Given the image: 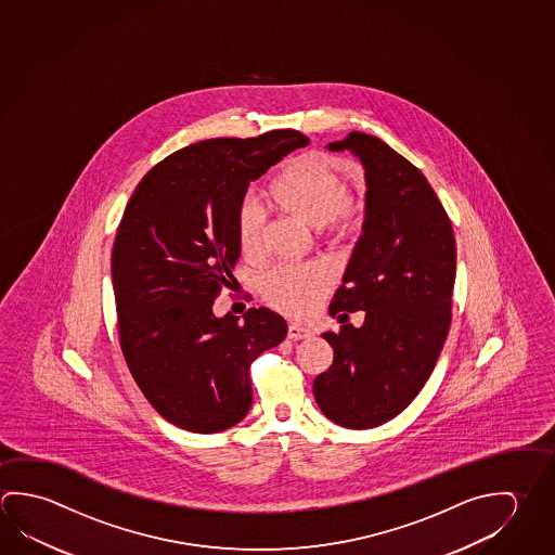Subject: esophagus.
Returning a JSON list of instances; mask_svg holds the SVG:
<instances>
[{
  "label": "esophagus",
  "instance_id": "obj_1",
  "mask_svg": "<svg viewBox=\"0 0 555 555\" xmlns=\"http://www.w3.org/2000/svg\"><path fill=\"white\" fill-rule=\"evenodd\" d=\"M308 337H311V331L308 327H301V325H296V323L288 325V339L300 340L308 339Z\"/></svg>",
  "mask_w": 555,
  "mask_h": 555
}]
</instances>
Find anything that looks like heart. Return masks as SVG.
<instances>
[{
    "label": "heart",
    "mask_w": 555,
    "mask_h": 555,
    "mask_svg": "<svg viewBox=\"0 0 555 555\" xmlns=\"http://www.w3.org/2000/svg\"><path fill=\"white\" fill-rule=\"evenodd\" d=\"M274 205L284 215L318 228L331 242H349L359 234L366 218V205L347 191L339 167L323 157H301L286 167L269 189ZM264 208L255 196L237 206V240L245 257L263 254ZM333 286V271L321 261L276 267L261 281V296L292 318H304L320 306Z\"/></svg>",
    "instance_id": "heart-1"
}]
</instances>
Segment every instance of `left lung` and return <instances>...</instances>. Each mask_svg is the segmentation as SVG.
<instances>
[{
	"label": "left lung",
	"instance_id": "8db88e82",
	"mask_svg": "<svg viewBox=\"0 0 555 555\" xmlns=\"http://www.w3.org/2000/svg\"><path fill=\"white\" fill-rule=\"evenodd\" d=\"M327 147L359 157L369 191L362 235L330 306L343 325L323 333L333 364L313 382V398L340 427H378L417 398L444 347L456 242L425 176L386 142L350 132ZM359 309L365 323L354 328L346 321Z\"/></svg>",
	"mask_w": 555,
	"mask_h": 555
}]
</instances>
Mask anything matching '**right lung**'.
Here are the masks:
<instances>
[{"label":"right lung","mask_w":555,"mask_h":555,"mask_svg":"<svg viewBox=\"0 0 555 555\" xmlns=\"http://www.w3.org/2000/svg\"><path fill=\"white\" fill-rule=\"evenodd\" d=\"M298 130L203 140L152 167L130 196L113 245L118 337L132 378L176 427L210 435L234 427L254 401L249 366L286 337L267 308L216 318L234 282L235 215L247 186L296 147Z\"/></svg>","instance_id":"add662e5"}]
</instances>
